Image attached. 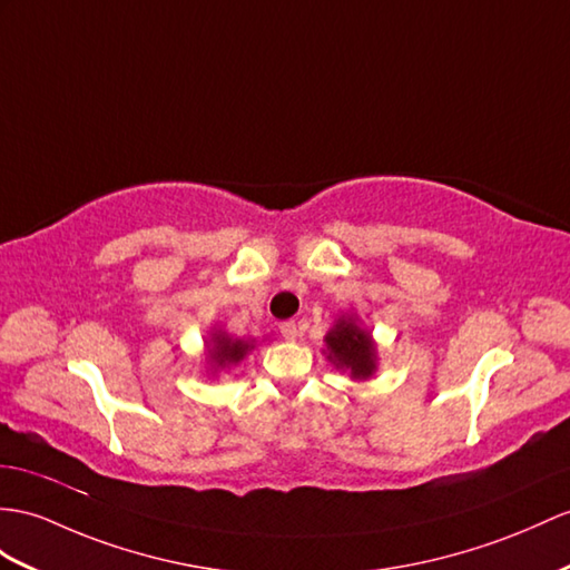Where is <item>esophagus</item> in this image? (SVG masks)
I'll return each instance as SVG.
<instances>
[{
    "mask_svg": "<svg viewBox=\"0 0 570 570\" xmlns=\"http://www.w3.org/2000/svg\"><path fill=\"white\" fill-rule=\"evenodd\" d=\"M281 333H283V338H287V341H295L297 336H299V326H297V322H283L281 326Z\"/></svg>",
    "mask_w": 570,
    "mask_h": 570,
    "instance_id": "34e87169",
    "label": "esophagus"
}]
</instances>
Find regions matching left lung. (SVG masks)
Here are the masks:
<instances>
[{
	"label": "left lung",
	"mask_w": 570,
	"mask_h": 570,
	"mask_svg": "<svg viewBox=\"0 0 570 570\" xmlns=\"http://www.w3.org/2000/svg\"><path fill=\"white\" fill-rule=\"evenodd\" d=\"M328 345V360L336 367L351 370L353 377L365 380L374 370V345L370 341V333L357 328L353 318L348 322H338L326 336Z\"/></svg>",
	"instance_id": "left-lung-1"
}]
</instances>
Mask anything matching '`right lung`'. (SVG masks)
<instances>
[{"label": "right lung", "instance_id": "1", "mask_svg": "<svg viewBox=\"0 0 570 570\" xmlns=\"http://www.w3.org/2000/svg\"><path fill=\"white\" fill-rule=\"evenodd\" d=\"M254 345L246 343V341H232L227 336H215L213 338V351H210V357L215 360L217 367H225V365H234L239 363V360L252 351Z\"/></svg>", "mask_w": 570, "mask_h": 570}]
</instances>
